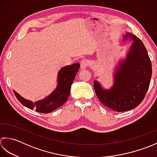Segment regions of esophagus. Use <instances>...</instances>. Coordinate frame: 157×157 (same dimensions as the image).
<instances>
[{"label": "esophagus", "mask_w": 157, "mask_h": 157, "mask_svg": "<svg viewBox=\"0 0 157 157\" xmlns=\"http://www.w3.org/2000/svg\"><path fill=\"white\" fill-rule=\"evenodd\" d=\"M89 66V62L87 59H83L81 62V68H82V69L87 68Z\"/></svg>", "instance_id": "obj_1"}]
</instances>
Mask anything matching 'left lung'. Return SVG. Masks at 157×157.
<instances>
[{"mask_svg": "<svg viewBox=\"0 0 157 157\" xmlns=\"http://www.w3.org/2000/svg\"><path fill=\"white\" fill-rule=\"evenodd\" d=\"M133 43L126 59L121 62L115 73L114 83L110 89H104L94 81L95 94L101 103L117 112L129 111L143 101L152 76V63L142 40L136 35L127 33Z\"/></svg>", "mask_w": 157, "mask_h": 157, "instance_id": "left-lung-1", "label": "left lung"}]
</instances>
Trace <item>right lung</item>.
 <instances>
[{
    "instance_id": "right-lung-1",
    "label": "right lung",
    "mask_w": 157,
    "mask_h": 157,
    "mask_svg": "<svg viewBox=\"0 0 157 157\" xmlns=\"http://www.w3.org/2000/svg\"><path fill=\"white\" fill-rule=\"evenodd\" d=\"M78 63L66 66L61 68L58 72V84L56 90L43 100L33 102L21 97L17 92L13 91L15 97L21 104L31 110L34 109L40 113H50L65 103L69 97L70 87L74 81L76 72L78 71Z\"/></svg>"
}]
</instances>
